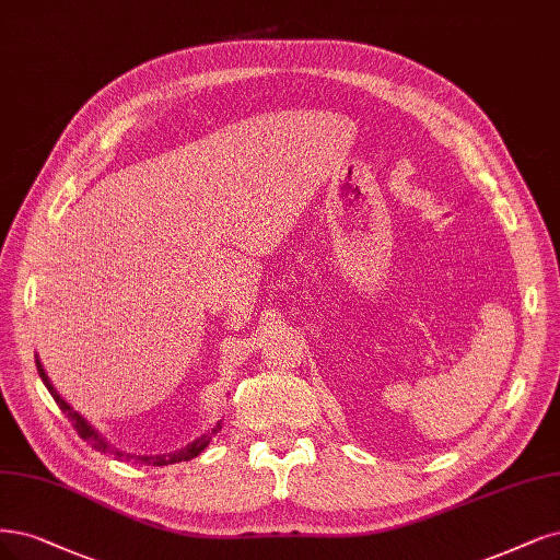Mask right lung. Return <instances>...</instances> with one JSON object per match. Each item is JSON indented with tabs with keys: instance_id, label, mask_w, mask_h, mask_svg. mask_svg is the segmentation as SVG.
<instances>
[{
	"instance_id": "right-lung-1",
	"label": "right lung",
	"mask_w": 560,
	"mask_h": 560,
	"mask_svg": "<svg viewBox=\"0 0 560 560\" xmlns=\"http://www.w3.org/2000/svg\"><path fill=\"white\" fill-rule=\"evenodd\" d=\"M36 371H38V375H42V380H44V384L48 387V392H50V396L55 398V402L60 405V410L69 417V421H71V427L75 429V433H79L88 445H92V450H96V452H102V454H110V456H115L118 460H127V464H145V466H171V464H180V460H189V458H195V456H199L208 445H210V440H213V435L222 429L220 427V421H218V427L213 429V431H208L206 435H201L199 440H195L191 442V445H187L185 450H178V452H171V454H155V456H137V454H127V452H120V450H115V447H110L108 442L96 433L90 423L79 415V412H73L69 405L60 398V394L55 392V387L50 384V380H48V375H46V371L42 369V363H38V359H36Z\"/></svg>"
}]
</instances>
